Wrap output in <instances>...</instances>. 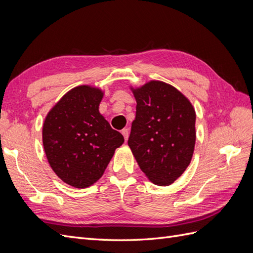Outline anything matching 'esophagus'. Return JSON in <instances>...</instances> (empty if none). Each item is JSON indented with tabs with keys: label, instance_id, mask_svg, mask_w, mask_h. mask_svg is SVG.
Wrapping results in <instances>:
<instances>
[{
	"label": "esophagus",
	"instance_id": "esophagus-1",
	"mask_svg": "<svg viewBox=\"0 0 253 253\" xmlns=\"http://www.w3.org/2000/svg\"><path fill=\"white\" fill-rule=\"evenodd\" d=\"M121 134L124 135V137H125V140L126 141H127V138H128V134H129V132H128V129L127 128H124L121 131Z\"/></svg>",
	"mask_w": 253,
	"mask_h": 253
}]
</instances>
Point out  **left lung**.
I'll return each instance as SVG.
<instances>
[{
    "instance_id": "8db88e82",
    "label": "left lung",
    "mask_w": 253,
    "mask_h": 253,
    "mask_svg": "<svg viewBox=\"0 0 253 253\" xmlns=\"http://www.w3.org/2000/svg\"><path fill=\"white\" fill-rule=\"evenodd\" d=\"M136 117L127 144L145 176L157 186H170L193 156L196 114L192 103L171 84L151 80L129 86Z\"/></svg>"
}]
</instances>
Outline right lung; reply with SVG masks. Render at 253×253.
<instances>
[{
  "mask_svg": "<svg viewBox=\"0 0 253 253\" xmlns=\"http://www.w3.org/2000/svg\"><path fill=\"white\" fill-rule=\"evenodd\" d=\"M104 91L91 85L68 90L45 117L42 140L58 177L74 188L101 178L115 150L125 142L99 112Z\"/></svg>",
  "mask_w": 253,
  "mask_h": 253,
  "instance_id": "right-lung-1",
  "label": "right lung"
}]
</instances>
